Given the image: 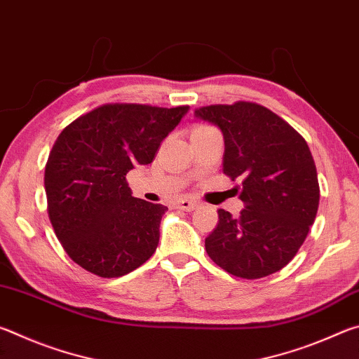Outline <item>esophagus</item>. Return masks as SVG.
I'll use <instances>...</instances> for the list:
<instances>
[{"mask_svg":"<svg viewBox=\"0 0 359 359\" xmlns=\"http://www.w3.org/2000/svg\"><path fill=\"white\" fill-rule=\"evenodd\" d=\"M177 205H179L182 210L190 212V210H193L194 208H196V201H193V199H188V198H180L179 201H177Z\"/></svg>","mask_w":359,"mask_h":359,"instance_id":"34e87169","label":"esophagus"}]
</instances>
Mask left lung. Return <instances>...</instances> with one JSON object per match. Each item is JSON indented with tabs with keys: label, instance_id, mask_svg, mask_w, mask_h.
<instances>
[{
	"label": "left lung",
	"instance_id": "1",
	"mask_svg": "<svg viewBox=\"0 0 359 359\" xmlns=\"http://www.w3.org/2000/svg\"><path fill=\"white\" fill-rule=\"evenodd\" d=\"M224 137L223 174L241 180L244 209L233 217L218 209L205 252L231 276L261 278L287 266L306 241L320 203L311 149L299 133L252 101L194 109Z\"/></svg>",
	"mask_w": 359,
	"mask_h": 359
}]
</instances>
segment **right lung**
Masks as SVG:
<instances>
[{
	"mask_svg": "<svg viewBox=\"0 0 359 359\" xmlns=\"http://www.w3.org/2000/svg\"><path fill=\"white\" fill-rule=\"evenodd\" d=\"M187 111L107 102L60 133L46 165L47 212L65 252L85 271L121 277L155 253L168 208L133 196L126 174L154 161Z\"/></svg>",
	"mask_w": 359,
	"mask_h": 359,
	"instance_id": "1",
	"label": "right lung"
}]
</instances>
